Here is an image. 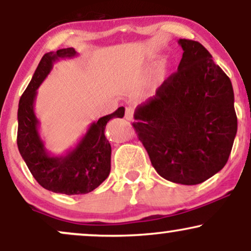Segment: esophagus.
I'll return each mask as SVG.
<instances>
[{"label":"esophagus","instance_id":"1","mask_svg":"<svg viewBox=\"0 0 251 251\" xmlns=\"http://www.w3.org/2000/svg\"><path fill=\"white\" fill-rule=\"evenodd\" d=\"M133 114H134V108L133 107H126L125 109V118L127 120H133Z\"/></svg>","mask_w":251,"mask_h":251}]
</instances>
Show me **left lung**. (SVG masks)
I'll return each mask as SVG.
<instances>
[{
    "mask_svg": "<svg viewBox=\"0 0 251 251\" xmlns=\"http://www.w3.org/2000/svg\"><path fill=\"white\" fill-rule=\"evenodd\" d=\"M178 70L137 106L133 127L155 171L172 183L196 185L224 168L236 132L234 89L200 42L179 39Z\"/></svg>",
    "mask_w": 251,
    "mask_h": 251,
    "instance_id": "8db88e82",
    "label": "left lung"
}]
</instances>
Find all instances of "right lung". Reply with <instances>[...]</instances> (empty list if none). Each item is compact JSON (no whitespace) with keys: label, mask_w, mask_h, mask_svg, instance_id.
<instances>
[{"label":"right lung","mask_w":251,"mask_h":251,"mask_svg":"<svg viewBox=\"0 0 251 251\" xmlns=\"http://www.w3.org/2000/svg\"><path fill=\"white\" fill-rule=\"evenodd\" d=\"M76 55L74 48L46 53L20 99L17 111V148L30 174L42 188L68 196L88 194L108 177L112 150L105 128L109 120L125 114V108L119 107L114 113L92 123L79 143L65 154L54 155L47 151L34 111L37 88L50 73L54 62Z\"/></svg>","instance_id":"add662e5"}]
</instances>
